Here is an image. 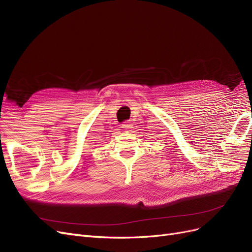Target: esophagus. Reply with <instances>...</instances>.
Wrapping results in <instances>:
<instances>
[{
    "instance_id": "1",
    "label": "esophagus",
    "mask_w": 252,
    "mask_h": 252,
    "mask_svg": "<svg viewBox=\"0 0 252 252\" xmlns=\"http://www.w3.org/2000/svg\"><path fill=\"white\" fill-rule=\"evenodd\" d=\"M121 127H124L125 129H129L132 127V125L129 124V121H126V123L123 124V126H121Z\"/></svg>"
}]
</instances>
